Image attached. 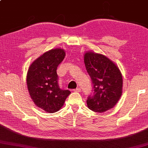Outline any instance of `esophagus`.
Instances as JSON below:
<instances>
[{
  "mask_svg": "<svg viewBox=\"0 0 148 148\" xmlns=\"http://www.w3.org/2000/svg\"><path fill=\"white\" fill-rule=\"evenodd\" d=\"M74 92H80V91H81V89H80V88H76V89H74Z\"/></svg>",
  "mask_w": 148,
  "mask_h": 148,
  "instance_id": "obj_1",
  "label": "esophagus"
}]
</instances>
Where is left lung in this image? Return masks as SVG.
Listing matches in <instances>:
<instances>
[{
	"label": "left lung",
	"instance_id": "left-lung-1",
	"mask_svg": "<svg viewBox=\"0 0 148 148\" xmlns=\"http://www.w3.org/2000/svg\"><path fill=\"white\" fill-rule=\"evenodd\" d=\"M84 61L94 88V94L87 99L88 107L97 113L113 109L123 92V77L119 67L107 56L92 51L84 53Z\"/></svg>",
	"mask_w": 148,
	"mask_h": 148
}]
</instances>
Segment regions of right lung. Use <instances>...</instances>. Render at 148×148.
Returning <instances> with one entry per match:
<instances>
[{
  "instance_id": "obj_1",
  "label": "right lung",
  "mask_w": 148,
  "mask_h": 148,
  "mask_svg": "<svg viewBox=\"0 0 148 148\" xmlns=\"http://www.w3.org/2000/svg\"><path fill=\"white\" fill-rule=\"evenodd\" d=\"M66 56L64 49H50L34 60L27 74L29 93L35 105L49 113L63 107L71 92L58 85L57 68Z\"/></svg>"
}]
</instances>
